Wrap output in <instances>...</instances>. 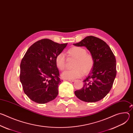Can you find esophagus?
I'll return each mask as SVG.
<instances>
[{
	"label": "esophagus",
	"instance_id": "obj_1",
	"mask_svg": "<svg viewBox=\"0 0 133 133\" xmlns=\"http://www.w3.org/2000/svg\"><path fill=\"white\" fill-rule=\"evenodd\" d=\"M67 81H69V82H75L76 80H75V79H67Z\"/></svg>",
	"mask_w": 133,
	"mask_h": 133
}]
</instances>
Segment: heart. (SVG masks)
<instances>
[{
    "mask_svg": "<svg viewBox=\"0 0 133 133\" xmlns=\"http://www.w3.org/2000/svg\"><path fill=\"white\" fill-rule=\"evenodd\" d=\"M68 55L75 58L72 69L65 71L62 74L64 79H74L82 76L83 73L89 72L94 65V59L92 56L87 52L85 48L82 47L74 46L67 51ZM55 63L57 68L61 70H64L66 68V63L65 56L63 53H59L56 56Z\"/></svg>",
    "mask_w": 133,
    "mask_h": 133,
    "instance_id": "heart-1",
    "label": "heart"
}]
</instances>
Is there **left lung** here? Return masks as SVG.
Segmentation results:
<instances>
[{"label":"left lung","mask_w":133,"mask_h":133,"mask_svg":"<svg viewBox=\"0 0 133 133\" xmlns=\"http://www.w3.org/2000/svg\"><path fill=\"white\" fill-rule=\"evenodd\" d=\"M73 45L86 47L94 59L92 70L83 81V87L75 91V95L85 102H98L107 95L112 86L116 75L115 57L104 41L94 36H87Z\"/></svg>","instance_id":"1"}]
</instances>
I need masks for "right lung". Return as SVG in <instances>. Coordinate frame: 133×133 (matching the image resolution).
Wrapping results in <instances>:
<instances>
[{
    "instance_id": "obj_1",
    "label": "right lung",
    "mask_w": 133,
    "mask_h": 133,
    "mask_svg": "<svg viewBox=\"0 0 133 133\" xmlns=\"http://www.w3.org/2000/svg\"><path fill=\"white\" fill-rule=\"evenodd\" d=\"M67 45L43 39L26 51L21 63L20 81L24 92L31 101L45 104L57 96L61 80L55 58Z\"/></svg>"
}]
</instances>
